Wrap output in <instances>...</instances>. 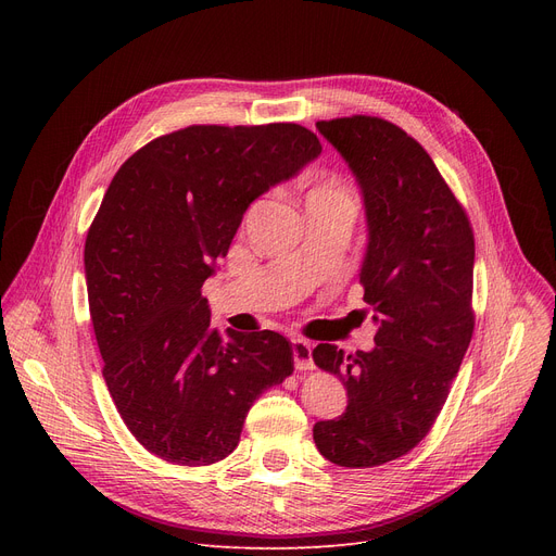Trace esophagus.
I'll use <instances>...</instances> for the list:
<instances>
[{
  "label": "esophagus",
  "instance_id": "1",
  "mask_svg": "<svg viewBox=\"0 0 556 556\" xmlns=\"http://www.w3.org/2000/svg\"><path fill=\"white\" fill-rule=\"evenodd\" d=\"M313 346L308 340L304 338H293V358H295V367L300 371H306V369H313L315 363H313Z\"/></svg>",
  "mask_w": 556,
  "mask_h": 556
}]
</instances>
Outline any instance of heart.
<instances>
[{
	"label": "heart",
	"instance_id": "heart-1",
	"mask_svg": "<svg viewBox=\"0 0 556 556\" xmlns=\"http://www.w3.org/2000/svg\"><path fill=\"white\" fill-rule=\"evenodd\" d=\"M313 193H344L338 182H325L323 187H317Z\"/></svg>",
	"mask_w": 556,
	"mask_h": 556
}]
</instances>
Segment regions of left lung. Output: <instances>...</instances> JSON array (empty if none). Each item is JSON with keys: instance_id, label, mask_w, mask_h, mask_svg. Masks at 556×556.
I'll return each mask as SVG.
<instances>
[{"instance_id": "8db88e82", "label": "left lung", "mask_w": 556, "mask_h": 556, "mask_svg": "<svg viewBox=\"0 0 556 556\" xmlns=\"http://www.w3.org/2000/svg\"><path fill=\"white\" fill-rule=\"evenodd\" d=\"M363 193L371 352L317 344L313 361L346 388V410L317 421L329 462L367 469L413 451L432 428L473 336V229L421 143L378 116L317 122Z\"/></svg>"}]
</instances>
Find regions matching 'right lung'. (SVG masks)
<instances>
[{"mask_svg":"<svg viewBox=\"0 0 556 556\" xmlns=\"http://www.w3.org/2000/svg\"><path fill=\"white\" fill-rule=\"evenodd\" d=\"M319 153L298 124L189 126L112 178L85 239L87 300L110 396L153 455L227 457L258 394L293 374L283 336L212 329L200 288L250 204Z\"/></svg>","mask_w":556,"mask_h":556,"instance_id":"1","label":"right lung"}]
</instances>
